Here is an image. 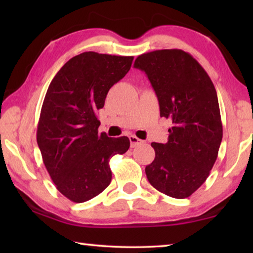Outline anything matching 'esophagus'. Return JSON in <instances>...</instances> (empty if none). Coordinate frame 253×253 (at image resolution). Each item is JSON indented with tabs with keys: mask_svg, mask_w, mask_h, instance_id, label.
I'll return each instance as SVG.
<instances>
[{
	"mask_svg": "<svg viewBox=\"0 0 253 253\" xmlns=\"http://www.w3.org/2000/svg\"><path fill=\"white\" fill-rule=\"evenodd\" d=\"M129 142H130V146L131 147H136V146H138V145L142 144L143 140L139 139V138H137V137L134 136V135H130L129 136Z\"/></svg>",
	"mask_w": 253,
	"mask_h": 253,
	"instance_id": "34e87169",
	"label": "esophagus"
}]
</instances>
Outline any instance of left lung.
Segmentation results:
<instances>
[{
	"instance_id": "obj_1",
	"label": "left lung",
	"mask_w": 253,
	"mask_h": 253,
	"mask_svg": "<svg viewBox=\"0 0 253 253\" xmlns=\"http://www.w3.org/2000/svg\"><path fill=\"white\" fill-rule=\"evenodd\" d=\"M134 67L151 81L161 117L173 123L168 143H152L155 158L146 176L162 193L188 198L207 181L223 136L215 88L202 66L179 49L140 54Z\"/></svg>"
}]
</instances>
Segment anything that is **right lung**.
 I'll return each mask as SVG.
<instances>
[{
    "label": "right lung",
    "instance_id": "add662e5",
    "mask_svg": "<svg viewBox=\"0 0 253 253\" xmlns=\"http://www.w3.org/2000/svg\"><path fill=\"white\" fill-rule=\"evenodd\" d=\"M134 57L89 51L71 58L51 81L38 123L37 142L55 187L83 203L109 185V160L129 148L126 136L98 134L97 111L109 89L129 71Z\"/></svg>",
    "mask_w": 253,
    "mask_h": 253
}]
</instances>
